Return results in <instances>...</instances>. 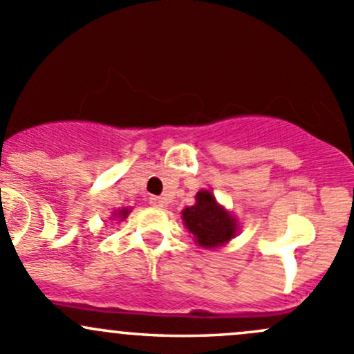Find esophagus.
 Instances as JSON below:
<instances>
[{
  "instance_id": "esophagus-1",
  "label": "esophagus",
  "mask_w": 354,
  "mask_h": 354,
  "mask_svg": "<svg viewBox=\"0 0 354 354\" xmlns=\"http://www.w3.org/2000/svg\"><path fill=\"white\" fill-rule=\"evenodd\" d=\"M150 204H153V206L156 207H163L165 206V201H163V198H160V196H151Z\"/></svg>"
}]
</instances>
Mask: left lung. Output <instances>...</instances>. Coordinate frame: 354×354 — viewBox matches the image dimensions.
<instances>
[{
  "label": "left lung",
  "instance_id": "left-lung-1",
  "mask_svg": "<svg viewBox=\"0 0 354 354\" xmlns=\"http://www.w3.org/2000/svg\"><path fill=\"white\" fill-rule=\"evenodd\" d=\"M185 227L196 236L203 247H216L228 242L235 235V221L227 211L218 206L209 191H201L196 196V204L182 211Z\"/></svg>",
  "mask_w": 354,
  "mask_h": 354
}]
</instances>
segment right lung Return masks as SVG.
Instances as JSON below:
<instances>
[{
    "instance_id": "add662e5",
    "label": "right lung",
    "mask_w": 354,
    "mask_h": 354,
    "mask_svg": "<svg viewBox=\"0 0 354 354\" xmlns=\"http://www.w3.org/2000/svg\"><path fill=\"white\" fill-rule=\"evenodd\" d=\"M121 214H122V218L126 216V214H127V209H122V211H121Z\"/></svg>"
}]
</instances>
